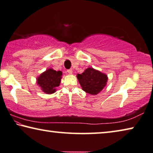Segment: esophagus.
<instances>
[{"label": "esophagus", "mask_w": 153, "mask_h": 153, "mask_svg": "<svg viewBox=\"0 0 153 153\" xmlns=\"http://www.w3.org/2000/svg\"><path fill=\"white\" fill-rule=\"evenodd\" d=\"M67 72H68V74H72V69H68V71H67Z\"/></svg>", "instance_id": "1"}]
</instances>
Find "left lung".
I'll return each instance as SVG.
<instances>
[{
  "label": "left lung",
  "instance_id": "1",
  "mask_svg": "<svg viewBox=\"0 0 153 153\" xmlns=\"http://www.w3.org/2000/svg\"><path fill=\"white\" fill-rule=\"evenodd\" d=\"M77 79L84 91L94 95L103 89L108 81L106 74L92 68L86 69L81 74H77Z\"/></svg>",
  "mask_w": 153,
  "mask_h": 153
}]
</instances>
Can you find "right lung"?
Masks as SVG:
<instances>
[{
  "instance_id": "obj_1",
  "label": "right lung",
  "mask_w": 153,
  "mask_h": 153,
  "mask_svg": "<svg viewBox=\"0 0 153 153\" xmlns=\"http://www.w3.org/2000/svg\"><path fill=\"white\" fill-rule=\"evenodd\" d=\"M62 75L61 71L49 68L37 78V85L46 94H52L56 91V87L60 85Z\"/></svg>"
}]
</instances>
